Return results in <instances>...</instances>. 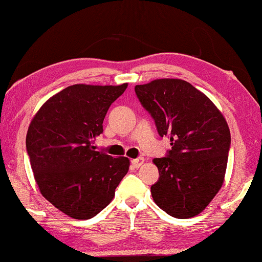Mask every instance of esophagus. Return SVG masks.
<instances>
[{
  "instance_id": "esophagus-1",
  "label": "esophagus",
  "mask_w": 262,
  "mask_h": 262,
  "mask_svg": "<svg viewBox=\"0 0 262 262\" xmlns=\"http://www.w3.org/2000/svg\"><path fill=\"white\" fill-rule=\"evenodd\" d=\"M143 161H145V159H143V158H136V159H133L132 160V165L133 166H134L135 168H139L140 166H141V165L143 164Z\"/></svg>"
}]
</instances>
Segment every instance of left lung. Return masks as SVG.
Instances as JSON below:
<instances>
[{
	"label": "left lung",
	"mask_w": 262,
	"mask_h": 262,
	"mask_svg": "<svg viewBox=\"0 0 262 262\" xmlns=\"http://www.w3.org/2000/svg\"><path fill=\"white\" fill-rule=\"evenodd\" d=\"M143 108L172 148L156 158L159 179L150 186L156 204L176 219L197 216L224 182L230 130L222 113L182 79L163 78L135 86Z\"/></svg>",
	"instance_id": "1"
}]
</instances>
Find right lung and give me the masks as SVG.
Returning <instances> with one entry per match:
<instances>
[{
    "label": "right lung",
    "instance_id": "obj_1",
    "mask_svg": "<svg viewBox=\"0 0 262 262\" xmlns=\"http://www.w3.org/2000/svg\"><path fill=\"white\" fill-rule=\"evenodd\" d=\"M75 84L43 103L33 117L26 147L40 192L76 220L97 215L129 169L126 157L95 150L109 106L127 89Z\"/></svg>",
    "mask_w": 262,
    "mask_h": 262
}]
</instances>
